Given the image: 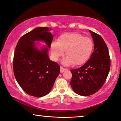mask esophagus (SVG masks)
<instances>
[{"label":"esophagus","mask_w":121,"mask_h":121,"mask_svg":"<svg viewBox=\"0 0 121 121\" xmlns=\"http://www.w3.org/2000/svg\"><path fill=\"white\" fill-rule=\"evenodd\" d=\"M66 70V69L63 68V67H60V73H63V72H64V71H65Z\"/></svg>","instance_id":"34e87169"}]
</instances>
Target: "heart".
<instances>
[{
  "instance_id": "heart-1",
  "label": "heart",
  "mask_w": 121,
  "mask_h": 121,
  "mask_svg": "<svg viewBox=\"0 0 121 121\" xmlns=\"http://www.w3.org/2000/svg\"><path fill=\"white\" fill-rule=\"evenodd\" d=\"M94 43L88 37H85L79 33H67L60 35L58 42L53 41L51 45V51L54 60L65 54L67 57L63 63L65 65L74 64L81 65L87 62L93 52Z\"/></svg>"
}]
</instances>
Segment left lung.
<instances>
[{
	"label": "left lung",
	"mask_w": 121,
	"mask_h": 121,
	"mask_svg": "<svg viewBox=\"0 0 121 121\" xmlns=\"http://www.w3.org/2000/svg\"><path fill=\"white\" fill-rule=\"evenodd\" d=\"M89 31L95 44L94 52L83 65L70 70L72 88L75 93L82 96L93 95L102 87L111 67L108 49L104 40L99 34Z\"/></svg>",
	"instance_id": "left-lung-1"
}]
</instances>
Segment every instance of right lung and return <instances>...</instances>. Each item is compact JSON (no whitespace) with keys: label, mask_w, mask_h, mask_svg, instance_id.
<instances>
[{"label":"right lung","mask_w":121,"mask_h":121,"mask_svg":"<svg viewBox=\"0 0 121 121\" xmlns=\"http://www.w3.org/2000/svg\"><path fill=\"white\" fill-rule=\"evenodd\" d=\"M47 27H38L20 38L15 48L13 70L15 79L29 95L42 97L48 94L60 73V66L49 59L53 35ZM44 41L47 47L37 48L38 42Z\"/></svg>","instance_id":"1"}]
</instances>
